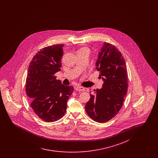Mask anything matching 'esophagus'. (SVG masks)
Returning a JSON list of instances; mask_svg holds the SVG:
<instances>
[{
    "instance_id": "obj_1",
    "label": "esophagus",
    "mask_w": 158,
    "mask_h": 158,
    "mask_svg": "<svg viewBox=\"0 0 158 158\" xmlns=\"http://www.w3.org/2000/svg\"><path fill=\"white\" fill-rule=\"evenodd\" d=\"M76 90H77V91H89L88 89L85 88V87H81V86H77V88H76Z\"/></svg>"
}]
</instances>
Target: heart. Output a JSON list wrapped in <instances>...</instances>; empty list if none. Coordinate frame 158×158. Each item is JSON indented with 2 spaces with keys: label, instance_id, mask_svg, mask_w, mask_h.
<instances>
[{
  "label": "heart",
  "instance_id": "1",
  "mask_svg": "<svg viewBox=\"0 0 158 158\" xmlns=\"http://www.w3.org/2000/svg\"><path fill=\"white\" fill-rule=\"evenodd\" d=\"M83 49H87V48H81V50H83Z\"/></svg>",
  "mask_w": 158,
  "mask_h": 158
}]
</instances>
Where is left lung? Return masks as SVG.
I'll use <instances>...</instances> for the list:
<instances>
[{"mask_svg":"<svg viewBox=\"0 0 158 158\" xmlns=\"http://www.w3.org/2000/svg\"><path fill=\"white\" fill-rule=\"evenodd\" d=\"M98 57L96 69L104 83L90 94L85 110L93 120L104 123L117 115L123 106L128 87L127 72L124 58L113 44L104 42Z\"/></svg>","mask_w":158,"mask_h":158,"instance_id":"8db88e82","label":"left lung"}]
</instances>
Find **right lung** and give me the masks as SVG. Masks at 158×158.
Segmentation results:
<instances>
[{
	"mask_svg": "<svg viewBox=\"0 0 158 158\" xmlns=\"http://www.w3.org/2000/svg\"><path fill=\"white\" fill-rule=\"evenodd\" d=\"M64 44L41 49L30 62L26 79V93L31 106L39 118L53 122L65 115L73 86L62 85L54 75L61 70Z\"/></svg>",
	"mask_w": 158,
	"mask_h": 158,
	"instance_id": "right-lung-1",
	"label": "right lung"
}]
</instances>
